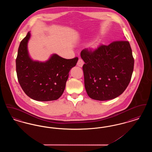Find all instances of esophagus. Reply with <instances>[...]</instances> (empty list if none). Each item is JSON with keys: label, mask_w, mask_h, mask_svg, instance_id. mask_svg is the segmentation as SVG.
<instances>
[{"label": "esophagus", "mask_w": 152, "mask_h": 152, "mask_svg": "<svg viewBox=\"0 0 152 152\" xmlns=\"http://www.w3.org/2000/svg\"><path fill=\"white\" fill-rule=\"evenodd\" d=\"M84 61H83L81 58H79V60H78V61H77V66H79L80 67H82V66H83V65L84 64Z\"/></svg>", "instance_id": "1"}]
</instances>
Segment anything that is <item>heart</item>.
<instances>
[{"label": "heart", "instance_id": "heart-1", "mask_svg": "<svg viewBox=\"0 0 152 152\" xmlns=\"http://www.w3.org/2000/svg\"><path fill=\"white\" fill-rule=\"evenodd\" d=\"M92 47L93 48H94L96 47H95V45H92Z\"/></svg>", "mask_w": 152, "mask_h": 152}]
</instances>
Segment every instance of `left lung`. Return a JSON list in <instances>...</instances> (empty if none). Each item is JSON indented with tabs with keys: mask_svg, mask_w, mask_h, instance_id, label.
<instances>
[{
	"mask_svg": "<svg viewBox=\"0 0 152 152\" xmlns=\"http://www.w3.org/2000/svg\"><path fill=\"white\" fill-rule=\"evenodd\" d=\"M84 85L91 99L105 101L122 94L128 86L134 68V58L126 40L101 45L94 50L81 52Z\"/></svg>",
	"mask_w": 152,
	"mask_h": 152,
	"instance_id": "left-lung-1",
	"label": "left lung"
}]
</instances>
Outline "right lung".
I'll list each match as a JSON object with an SVG mask.
<instances>
[{
    "instance_id": "right-lung-1",
    "label": "right lung",
    "mask_w": 152,
    "mask_h": 152,
    "mask_svg": "<svg viewBox=\"0 0 152 152\" xmlns=\"http://www.w3.org/2000/svg\"><path fill=\"white\" fill-rule=\"evenodd\" d=\"M28 32L20 43L16 59V70L20 86L24 93L36 101L58 100L63 94L71 69L78 58L66 59L56 54L45 62L33 61L29 58Z\"/></svg>"
}]
</instances>
